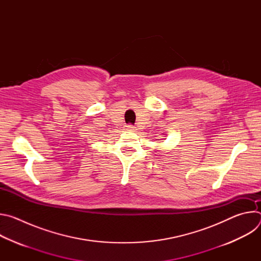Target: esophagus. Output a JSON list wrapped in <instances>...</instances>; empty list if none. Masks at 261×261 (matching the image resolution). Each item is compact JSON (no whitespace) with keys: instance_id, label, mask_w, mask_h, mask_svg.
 Listing matches in <instances>:
<instances>
[{"instance_id":"1","label":"esophagus","mask_w":261,"mask_h":261,"mask_svg":"<svg viewBox=\"0 0 261 261\" xmlns=\"http://www.w3.org/2000/svg\"><path fill=\"white\" fill-rule=\"evenodd\" d=\"M127 129H128L129 131H134V130H135V127H134L133 125H128V126H127Z\"/></svg>"}]
</instances>
